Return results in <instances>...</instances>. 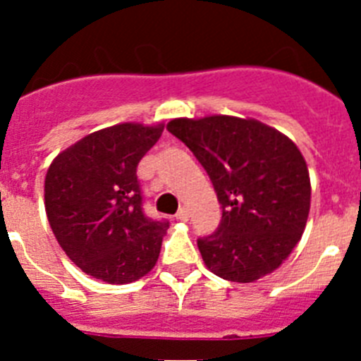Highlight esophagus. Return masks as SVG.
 <instances>
[{
	"instance_id": "34e87169",
	"label": "esophagus",
	"mask_w": 361,
	"mask_h": 361,
	"mask_svg": "<svg viewBox=\"0 0 361 361\" xmlns=\"http://www.w3.org/2000/svg\"><path fill=\"white\" fill-rule=\"evenodd\" d=\"M175 216H177V220H180V222H186V220L190 219V215H188V209L186 208L178 209L177 215H175Z\"/></svg>"
}]
</instances>
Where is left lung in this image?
<instances>
[{
	"label": "left lung",
	"instance_id": "left-lung-1",
	"mask_svg": "<svg viewBox=\"0 0 361 361\" xmlns=\"http://www.w3.org/2000/svg\"><path fill=\"white\" fill-rule=\"evenodd\" d=\"M166 128L199 159L222 204L219 229L197 240L206 267L240 283L279 269L311 208V178L298 146L250 117H178Z\"/></svg>",
	"mask_w": 361,
	"mask_h": 361
}]
</instances>
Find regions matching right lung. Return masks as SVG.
<instances>
[{"instance_id":"1","label":"right lung","mask_w":361,"mask_h":361,"mask_svg":"<svg viewBox=\"0 0 361 361\" xmlns=\"http://www.w3.org/2000/svg\"><path fill=\"white\" fill-rule=\"evenodd\" d=\"M164 124L121 123L63 149L44 177V209L56 240L86 275L135 282L157 264L168 222L145 216L137 164Z\"/></svg>"}]
</instances>
